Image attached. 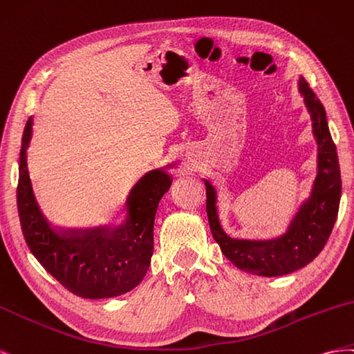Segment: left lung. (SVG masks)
<instances>
[{"label": "left lung", "mask_w": 354, "mask_h": 354, "mask_svg": "<svg viewBox=\"0 0 354 354\" xmlns=\"http://www.w3.org/2000/svg\"><path fill=\"white\" fill-rule=\"evenodd\" d=\"M313 121L317 142V175L310 197L302 203L285 234L271 240H243L230 237L221 227L216 209V191L207 179L206 210L212 236L233 264L250 274L276 277L294 272L315 259L332 233L341 198V171L337 147L332 140L326 111L304 78L298 80Z\"/></svg>", "instance_id": "1"}]
</instances>
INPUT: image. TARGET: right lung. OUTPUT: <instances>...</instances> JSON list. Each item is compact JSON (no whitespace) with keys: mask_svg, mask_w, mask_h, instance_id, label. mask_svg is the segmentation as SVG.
<instances>
[{"mask_svg":"<svg viewBox=\"0 0 354 354\" xmlns=\"http://www.w3.org/2000/svg\"><path fill=\"white\" fill-rule=\"evenodd\" d=\"M31 136L29 117L20 148L17 184L19 219L29 250L60 285L82 298H113L136 288L153 257L156 212L171 185V176L156 169L140 178L127 196L126 219L117 228L56 230L39 210L32 191L26 163Z\"/></svg>","mask_w":354,"mask_h":354,"instance_id":"obj_1","label":"right lung"}]
</instances>
